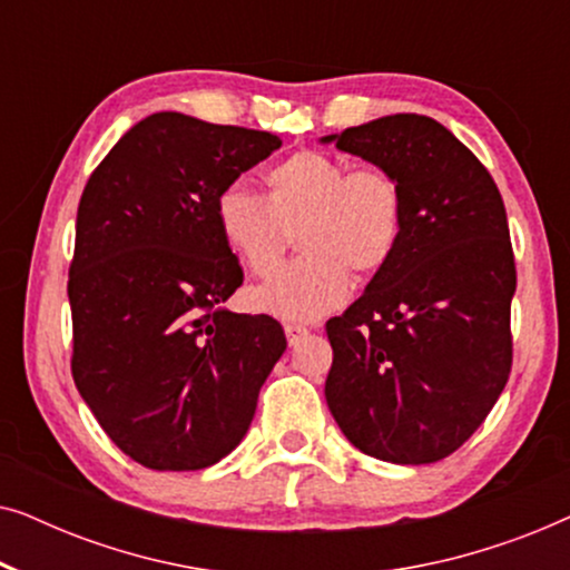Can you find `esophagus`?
Wrapping results in <instances>:
<instances>
[{"mask_svg":"<svg viewBox=\"0 0 570 570\" xmlns=\"http://www.w3.org/2000/svg\"><path fill=\"white\" fill-rule=\"evenodd\" d=\"M285 334H287V342L295 345V342H298L301 337H306L308 330H306V326H301V324H285Z\"/></svg>","mask_w":570,"mask_h":570,"instance_id":"obj_1","label":"esophagus"}]
</instances>
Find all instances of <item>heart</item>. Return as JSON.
I'll return each instance as SVG.
<instances>
[{"label": "heart", "instance_id": "1", "mask_svg": "<svg viewBox=\"0 0 570 570\" xmlns=\"http://www.w3.org/2000/svg\"><path fill=\"white\" fill-rule=\"evenodd\" d=\"M264 186L262 197L230 184L215 199L223 244L252 275H272L298 230L301 259L248 293L262 314L314 322L347 301L350 272L376 275L402 244L404 194L386 168L303 150L275 163Z\"/></svg>", "mask_w": 570, "mask_h": 570}]
</instances>
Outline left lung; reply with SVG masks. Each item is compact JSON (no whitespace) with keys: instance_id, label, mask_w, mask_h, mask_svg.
<instances>
[{"instance_id":"8db88e82","label":"left lung","mask_w":570,"mask_h":570,"mask_svg":"<svg viewBox=\"0 0 570 570\" xmlns=\"http://www.w3.org/2000/svg\"><path fill=\"white\" fill-rule=\"evenodd\" d=\"M322 142L386 168L404 194L394 259L326 322V404L363 454L439 462L478 431L511 373L517 267L501 191L431 116H381Z\"/></svg>"}]
</instances>
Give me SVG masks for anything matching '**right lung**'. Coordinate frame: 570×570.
I'll return each mask as SVG.
<instances>
[{
  "instance_id": "obj_1",
  "label": "right lung",
  "mask_w": 570,
  "mask_h": 570,
  "mask_svg": "<svg viewBox=\"0 0 570 570\" xmlns=\"http://www.w3.org/2000/svg\"><path fill=\"white\" fill-rule=\"evenodd\" d=\"M283 139L160 111L100 160L69 267L72 376L100 428L147 470L189 472L244 441L285 353L267 314L223 306L244 283L215 199Z\"/></svg>"
}]
</instances>
